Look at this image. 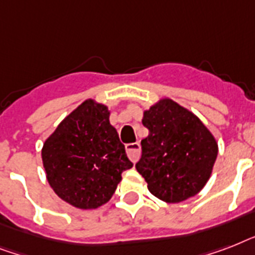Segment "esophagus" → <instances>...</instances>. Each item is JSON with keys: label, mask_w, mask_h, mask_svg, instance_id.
I'll return each mask as SVG.
<instances>
[{"label": "esophagus", "mask_w": 255, "mask_h": 255, "mask_svg": "<svg viewBox=\"0 0 255 255\" xmlns=\"http://www.w3.org/2000/svg\"><path fill=\"white\" fill-rule=\"evenodd\" d=\"M126 151L132 163H136L140 157V144L139 143H131L126 145Z\"/></svg>", "instance_id": "obj_1"}]
</instances>
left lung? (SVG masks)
<instances>
[{"mask_svg":"<svg viewBox=\"0 0 255 255\" xmlns=\"http://www.w3.org/2000/svg\"><path fill=\"white\" fill-rule=\"evenodd\" d=\"M143 126L149 133L141 140L136 169L148 190L169 204L196 196L217 159L214 136L193 112L168 98L144 111Z\"/></svg>","mask_w":255,"mask_h":255,"instance_id":"1","label":"left lung"}]
</instances>
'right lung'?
Listing matches in <instances>:
<instances>
[{
  "label": "right lung",
  "mask_w": 255,
  "mask_h": 255,
  "mask_svg": "<svg viewBox=\"0 0 255 255\" xmlns=\"http://www.w3.org/2000/svg\"><path fill=\"white\" fill-rule=\"evenodd\" d=\"M42 161L58 197L79 209H96L112 197L133 164L110 124L107 106L87 99L46 139Z\"/></svg>",
  "instance_id": "1"
}]
</instances>
